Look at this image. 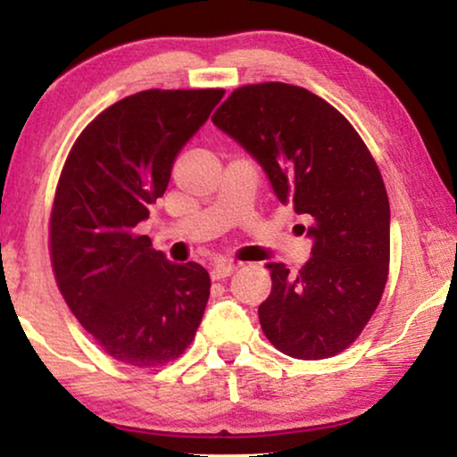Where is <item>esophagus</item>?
I'll list each match as a JSON object with an SVG mask.
<instances>
[{
  "instance_id": "obj_1",
  "label": "esophagus",
  "mask_w": 457,
  "mask_h": 457,
  "mask_svg": "<svg viewBox=\"0 0 457 457\" xmlns=\"http://www.w3.org/2000/svg\"><path fill=\"white\" fill-rule=\"evenodd\" d=\"M237 270V264L230 260H218L214 268H212V278L214 280H220V278H227L228 274H233Z\"/></svg>"
}]
</instances>
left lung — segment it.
Instances as JSON below:
<instances>
[{"instance_id": "8db88e82", "label": "left lung", "mask_w": 457, "mask_h": 457, "mask_svg": "<svg viewBox=\"0 0 457 457\" xmlns=\"http://www.w3.org/2000/svg\"><path fill=\"white\" fill-rule=\"evenodd\" d=\"M212 122L258 160L314 241L297 274L266 264L272 291L258 308L262 330L291 358L341 353L372 318L389 277L391 212L377 162L347 118L303 87H239Z\"/></svg>"}]
</instances>
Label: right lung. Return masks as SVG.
Here are the masks:
<instances>
[{
	"label": "right lung",
	"mask_w": 457,
	"mask_h": 457,
	"mask_svg": "<svg viewBox=\"0 0 457 457\" xmlns=\"http://www.w3.org/2000/svg\"><path fill=\"white\" fill-rule=\"evenodd\" d=\"M222 96L147 89L124 97L87 124L62 168L49 220L55 283L87 333L122 364L177 360L202 322L208 270L168 262L137 224Z\"/></svg>",
	"instance_id": "obj_1"
}]
</instances>
